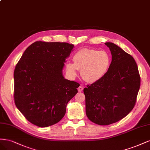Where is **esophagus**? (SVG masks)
Here are the masks:
<instances>
[{
  "label": "esophagus",
  "instance_id": "obj_1",
  "mask_svg": "<svg viewBox=\"0 0 150 150\" xmlns=\"http://www.w3.org/2000/svg\"><path fill=\"white\" fill-rule=\"evenodd\" d=\"M83 87H82V86H79V87L78 88V91H80H80H83Z\"/></svg>",
  "mask_w": 150,
  "mask_h": 150
}]
</instances>
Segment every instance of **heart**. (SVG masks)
Listing matches in <instances>:
<instances>
[{
    "label": "heart",
    "mask_w": 150,
    "mask_h": 150,
    "mask_svg": "<svg viewBox=\"0 0 150 150\" xmlns=\"http://www.w3.org/2000/svg\"><path fill=\"white\" fill-rule=\"evenodd\" d=\"M74 64L67 63L66 70L71 78H75L81 70V76L85 81L93 83L107 74L111 63L107 52L93 49H83L73 57Z\"/></svg>",
    "instance_id": "b5f03b06"
}]
</instances>
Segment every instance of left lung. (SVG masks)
<instances>
[{"instance_id": "1", "label": "left lung", "mask_w": 150, "mask_h": 150, "mask_svg": "<svg viewBox=\"0 0 150 150\" xmlns=\"http://www.w3.org/2000/svg\"><path fill=\"white\" fill-rule=\"evenodd\" d=\"M112 60L105 75L87 85L86 115L94 123L108 125L126 117L136 103L140 76L136 62L129 54L112 42H106Z\"/></svg>"}]
</instances>
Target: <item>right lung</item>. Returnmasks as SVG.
Here are the masks:
<instances>
[{
    "label": "right lung",
    "instance_id": "1",
    "mask_svg": "<svg viewBox=\"0 0 150 150\" xmlns=\"http://www.w3.org/2000/svg\"><path fill=\"white\" fill-rule=\"evenodd\" d=\"M74 48L65 42H35L24 51L16 67L15 104L37 127L60 122L67 103L78 92L79 83L65 79L62 73Z\"/></svg>",
    "mask_w": 150,
    "mask_h": 150
}]
</instances>
